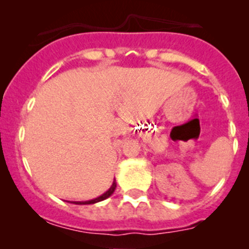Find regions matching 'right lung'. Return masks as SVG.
<instances>
[{
  "instance_id": "obj_1",
  "label": "right lung",
  "mask_w": 249,
  "mask_h": 249,
  "mask_svg": "<svg viewBox=\"0 0 249 249\" xmlns=\"http://www.w3.org/2000/svg\"><path fill=\"white\" fill-rule=\"evenodd\" d=\"M115 187H117V182H115V178H114V180H113V184L110 185L109 189L107 190L106 193H104V194H102L101 196L96 197V199L89 200V201H72V203H76V205H92V203H96V202H100V201H104V200H106L107 197H109L110 195H112L113 193H114Z\"/></svg>"
}]
</instances>
